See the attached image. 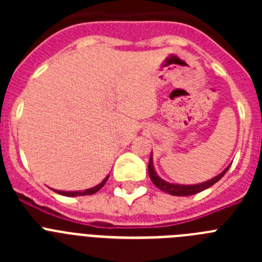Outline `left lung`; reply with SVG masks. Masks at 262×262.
Returning a JSON list of instances; mask_svg holds the SVG:
<instances>
[{"mask_svg": "<svg viewBox=\"0 0 262 262\" xmlns=\"http://www.w3.org/2000/svg\"><path fill=\"white\" fill-rule=\"evenodd\" d=\"M231 166V164L224 169L223 172L219 173L217 176L212 177L211 180H207L205 182H201V184H195V185H182V184H170V182H166L165 180L160 177L159 174L155 170L154 166V157H149V163H148V173H149V177H151V181L154 182V185L156 187H159L160 190L165 191V193L170 194V195H177V196H187V195H193V194L201 193V191L206 190V189H209L211 187L212 185L216 184L222 177L227 173L228 168Z\"/></svg>", "mask_w": 262, "mask_h": 262, "instance_id": "left-lung-1", "label": "left lung"}]
</instances>
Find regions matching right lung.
Here are the masks:
<instances>
[{
  "instance_id": "right-lung-1",
  "label": "right lung",
  "mask_w": 262,
  "mask_h": 262,
  "mask_svg": "<svg viewBox=\"0 0 262 262\" xmlns=\"http://www.w3.org/2000/svg\"><path fill=\"white\" fill-rule=\"evenodd\" d=\"M108 176H106L105 180H103L101 184H98L97 186L94 187H90V189H86V190H81V191H62V190H55V189H52L53 191H56L57 194H61V195H67V196H78V195H92V194L97 193V191L101 189V187L103 186V185L106 184V181H107Z\"/></svg>"
}]
</instances>
